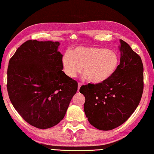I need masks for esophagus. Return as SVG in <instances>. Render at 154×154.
<instances>
[{
	"mask_svg": "<svg viewBox=\"0 0 154 154\" xmlns=\"http://www.w3.org/2000/svg\"><path fill=\"white\" fill-rule=\"evenodd\" d=\"M81 85H82V83H80V82H79V83H78V91H79L80 87H81Z\"/></svg>",
	"mask_w": 154,
	"mask_h": 154,
	"instance_id": "34e87169",
	"label": "esophagus"
}]
</instances>
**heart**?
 <instances>
[{"label":"heart","mask_w":154,"mask_h":154,"mask_svg":"<svg viewBox=\"0 0 154 154\" xmlns=\"http://www.w3.org/2000/svg\"><path fill=\"white\" fill-rule=\"evenodd\" d=\"M119 63L120 56L116 51L96 47H75L62 58L63 69L67 77L75 78L82 69L85 76L94 83L109 79Z\"/></svg>","instance_id":"heart-1"}]
</instances>
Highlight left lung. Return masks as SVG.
Segmentation results:
<instances>
[{"label":"left lung","instance_id":"left-lung-1","mask_svg":"<svg viewBox=\"0 0 154 154\" xmlns=\"http://www.w3.org/2000/svg\"><path fill=\"white\" fill-rule=\"evenodd\" d=\"M120 63L109 79L98 84L82 85L84 111L91 125L103 131L123 124L140 103L143 92L141 58L126 42L120 40Z\"/></svg>","mask_w":154,"mask_h":154}]
</instances>
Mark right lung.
<instances>
[{"mask_svg": "<svg viewBox=\"0 0 154 154\" xmlns=\"http://www.w3.org/2000/svg\"><path fill=\"white\" fill-rule=\"evenodd\" d=\"M59 42L29 40L18 47L8 68L14 107L29 125L48 129L65 116L78 82L63 71Z\"/></svg>", "mask_w": 154, "mask_h": 154, "instance_id": "right-lung-1", "label": "right lung"}]
</instances>
